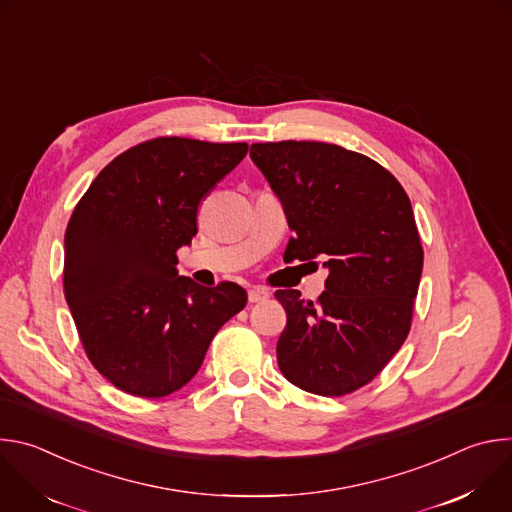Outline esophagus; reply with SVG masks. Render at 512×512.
<instances>
[{"mask_svg":"<svg viewBox=\"0 0 512 512\" xmlns=\"http://www.w3.org/2000/svg\"><path fill=\"white\" fill-rule=\"evenodd\" d=\"M269 298V291L265 287H253L249 289V302L251 304H259V302H265Z\"/></svg>","mask_w":512,"mask_h":512,"instance_id":"obj_1","label":"esophagus"}]
</instances>
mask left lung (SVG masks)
Returning <instances> with one entry per match:
<instances>
[{
    "mask_svg": "<svg viewBox=\"0 0 512 512\" xmlns=\"http://www.w3.org/2000/svg\"><path fill=\"white\" fill-rule=\"evenodd\" d=\"M283 204L291 259H324L318 302L277 289L287 314L277 364L296 387L340 397L371 383L405 342L423 269L409 196L371 158L322 141L253 143Z\"/></svg>",
    "mask_w": 512,
    "mask_h": 512,
    "instance_id": "8db88e82",
    "label": "left lung"
}]
</instances>
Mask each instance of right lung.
I'll list each match as a JSON object with an SVG mask.
<instances>
[{
  "label": "right lung",
  "mask_w": 512,
  "mask_h": 512,
  "mask_svg": "<svg viewBox=\"0 0 512 512\" xmlns=\"http://www.w3.org/2000/svg\"><path fill=\"white\" fill-rule=\"evenodd\" d=\"M247 143L143 141L93 180L64 235V296L93 367L117 389L158 399L182 389L208 344L247 304L237 283L178 273L208 190Z\"/></svg>",
  "instance_id": "right-lung-1"
}]
</instances>
